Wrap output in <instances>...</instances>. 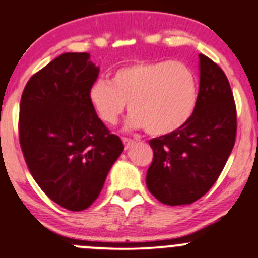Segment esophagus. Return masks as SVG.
Here are the masks:
<instances>
[{
  "label": "esophagus",
  "mask_w": 258,
  "mask_h": 258,
  "mask_svg": "<svg viewBox=\"0 0 258 258\" xmlns=\"http://www.w3.org/2000/svg\"><path fill=\"white\" fill-rule=\"evenodd\" d=\"M122 141H123V145H124V149H126V150L131 149L132 146L135 145V143H136V141L132 140V139H128V137H123V139H122Z\"/></svg>",
  "instance_id": "1"
}]
</instances>
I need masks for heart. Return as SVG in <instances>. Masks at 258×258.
<instances>
[{
	"label": "heart",
	"instance_id": "1",
	"mask_svg": "<svg viewBox=\"0 0 258 258\" xmlns=\"http://www.w3.org/2000/svg\"><path fill=\"white\" fill-rule=\"evenodd\" d=\"M88 95L103 123H117L130 103L128 126L163 137L189 123L199 103V83L183 63L136 61L118 69L112 81L96 80Z\"/></svg>",
	"mask_w": 258,
	"mask_h": 258
}]
</instances>
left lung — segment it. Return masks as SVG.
Returning <instances> with one entry per match:
<instances>
[{
    "label": "left lung",
    "mask_w": 258,
    "mask_h": 258,
    "mask_svg": "<svg viewBox=\"0 0 258 258\" xmlns=\"http://www.w3.org/2000/svg\"><path fill=\"white\" fill-rule=\"evenodd\" d=\"M200 58L196 112L186 127L149 141L154 158L146 186L170 206L189 205L213 187L225 167L237 135V108L223 70L204 54Z\"/></svg>",
    "instance_id": "1"
}]
</instances>
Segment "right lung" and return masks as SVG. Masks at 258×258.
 <instances>
[{
	"label": "right lung",
	"mask_w": 258,
	"mask_h": 258,
	"mask_svg": "<svg viewBox=\"0 0 258 258\" xmlns=\"http://www.w3.org/2000/svg\"><path fill=\"white\" fill-rule=\"evenodd\" d=\"M98 75L89 53H63L33 75L21 95L19 140L29 172L70 211L98 199L124 149L89 102Z\"/></svg>",
	"instance_id": "1"
}]
</instances>
